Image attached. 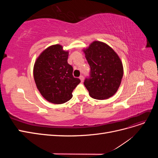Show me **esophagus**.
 <instances>
[{
  "label": "esophagus",
  "mask_w": 158,
  "mask_h": 158,
  "mask_svg": "<svg viewBox=\"0 0 158 158\" xmlns=\"http://www.w3.org/2000/svg\"><path fill=\"white\" fill-rule=\"evenodd\" d=\"M80 79V80H81V82H83V81H84V76L82 75V76H80V78H79Z\"/></svg>",
  "instance_id": "34e87169"
}]
</instances>
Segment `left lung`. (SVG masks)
Masks as SVG:
<instances>
[{
  "mask_svg": "<svg viewBox=\"0 0 158 158\" xmlns=\"http://www.w3.org/2000/svg\"><path fill=\"white\" fill-rule=\"evenodd\" d=\"M90 66L89 77L84 84L91 97L106 99L117 92L123 76L122 62L114 51L105 43L95 41L84 49Z\"/></svg>",
  "mask_w": 158,
  "mask_h": 158,
  "instance_id": "8db88e82",
  "label": "left lung"
}]
</instances>
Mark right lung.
Returning <instances> with one entry per match:
<instances>
[{"label": "right lung", "instance_id": "right-lung-1", "mask_svg": "<svg viewBox=\"0 0 158 158\" xmlns=\"http://www.w3.org/2000/svg\"><path fill=\"white\" fill-rule=\"evenodd\" d=\"M69 52L60 45H51L38 56L33 67L36 86L47 101L62 104L73 97L80 80L74 78L73 66L68 63Z\"/></svg>", "mask_w": 158, "mask_h": 158}]
</instances>
